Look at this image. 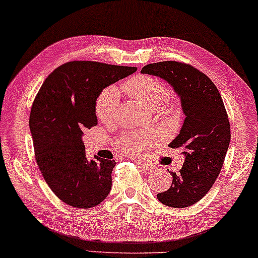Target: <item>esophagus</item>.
<instances>
[{"label":"esophagus","instance_id":"34e87169","mask_svg":"<svg viewBox=\"0 0 258 258\" xmlns=\"http://www.w3.org/2000/svg\"><path fill=\"white\" fill-rule=\"evenodd\" d=\"M142 164L143 169H144L145 172H148V174H151V172L155 171V167H152L151 164H148V163H140Z\"/></svg>","mask_w":258,"mask_h":258}]
</instances>
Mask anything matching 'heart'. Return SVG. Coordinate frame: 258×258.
Returning a JSON list of instances; mask_svg holds the SVG:
<instances>
[{"instance_id":"b5f03b06","label":"heart","mask_w":258,"mask_h":258,"mask_svg":"<svg viewBox=\"0 0 258 258\" xmlns=\"http://www.w3.org/2000/svg\"><path fill=\"white\" fill-rule=\"evenodd\" d=\"M122 89L133 99L145 103L151 108H159L162 110L168 109L169 93L165 84L155 77L135 76L130 78L122 84ZM118 90L114 87H108L101 91L97 96L95 103V112L97 118L105 123L113 122L116 119L119 103ZM157 140L155 132L143 133V135H133L130 138L123 139L121 148L126 152L132 155H138L143 150L148 148Z\"/></svg>"}]
</instances>
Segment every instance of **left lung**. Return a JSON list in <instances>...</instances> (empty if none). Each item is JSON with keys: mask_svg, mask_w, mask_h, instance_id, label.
I'll list each match as a JSON object with an SVG mask.
<instances>
[{"mask_svg": "<svg viewBox=\"0 0 258 258\" xmlns=\"http://www.w3.org/2000/svg\"><path fill=\"white\" fill-rule=\"evenodd\" d=\"M142 73L167 81L181 99L185 118L169 146L182 150L184 163L180 171L171 172L170 188L157 198L165 206L189 207L214 184L229 149L230 121L223 99L210 78L189 64L159 61L145 65Z\"/></svg>", "mask_w": 258, "mask_h": 258, "instance_id": "obj_1", "label": "left lung"}]
</instances>
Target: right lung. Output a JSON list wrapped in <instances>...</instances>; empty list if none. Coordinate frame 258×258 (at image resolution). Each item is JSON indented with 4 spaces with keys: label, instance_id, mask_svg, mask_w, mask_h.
Masks as SVG:
<instances>
[{
    "label": "right lung",
    "instance_id": "right-lung-1",
    "mask_svg": "<svg viewBox=\"0 0 258 258\" xmlns=\"http://www.w3.org/2000/svg\"><path fill=\"white\" fill-rule=\"evenodd\" d=\"M135 67L74 60L48 75L29 115L35 161L54 195L75 208L100 205L112 188L115 161L86 157L83 131L97 125L101 91L135 73Z\"/></svg>",
    "mask_w": 258,
    "mask_h": 258
}]
</instances>
